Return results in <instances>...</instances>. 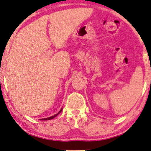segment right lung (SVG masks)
I'll use <instances>...</instances> for the list:
<instances>
[{"instance_id":"right-lung-1","label":"right lung","mask_w":151,"mask_h":151,"mask_svg":"<svg viewBox=\"0 0 151 151\" xmlns=\"http://www.w3.org/2000/svg\"><path fill=\"white\" fill-rule=\"evenodd\" d=\"M62 109H61V110H60V111H59V112H58V114H55V115H54V116H50V117H48V118H45V119H40V120H42V121H47V120H51V119H54V118H55V117H56V116H58V114H60V112H61V111H62Z\"/></svg>"}]
</instances>
